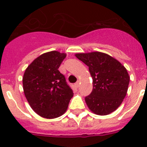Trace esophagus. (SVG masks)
I'll list each match as a JSON object with an SVG mask.
<instances>
[{
    "label": "esophagus",
    "mask_w": 147,
    "mask_h": 147,
    "mask_svg": "<svg viewBox=\"0 0 147 147\" xmlns=\"http://www.w3.org/2000/svg\"><path fill=\"white\" fill-rule=\"evenodd\" d=\"M75 86H76V88H79V87H80V82H77L75 83Z\"/></svg>",
    "instance_id": "esophagus-1"
}]
</instances>
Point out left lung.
<instances>
[{
	"label": "left lung",
	"mask_w": 147,
	"mask_h": 147,
	"mask_svg": "<svg viewBox=\"0 0 147 147\" xmlns=\"http://www.w3.org/2000/svg\"><path fill=\"white\" fill-rule=\"evenodd\" d=\"M89 67L93 79V90L85 97L88 108L93 113L106 115L122 103L128 90L129 76L120 62L98 51L75 54Z\"/></svg>",
	"instance_id": "8db88e82"
}]
</instances>
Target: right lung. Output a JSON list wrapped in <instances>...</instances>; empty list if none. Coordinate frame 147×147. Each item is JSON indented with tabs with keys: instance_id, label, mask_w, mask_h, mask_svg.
Returning a JSON list of instances; mask_svg holds the SVG:
<instances>
[{
	"instance_id": "1",
	"label": "right lung",
	"mask_w": 147,
	"mask_h": 147,
	"mask_svg": "<svg viewBox=\"0 0 147 147\" xmlns=\"http://www.w3.org/2000/svg\"><path fill=\"white\" fill-rule=\"evenodd\" d=\"M66 54L52 51L39 56L23 77L24 94L32 110L41 117L55 119L67 110L73 90L59 71Z\"/></svg>"
}]
</instances>
